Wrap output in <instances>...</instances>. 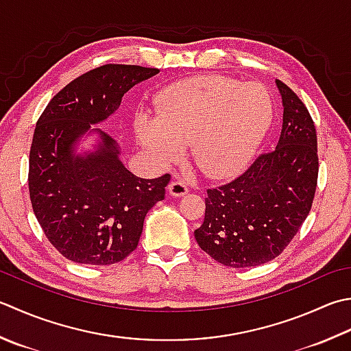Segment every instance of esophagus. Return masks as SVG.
I'll return each instance as SVG.
<instances>
[{"label":"esophagus","mask_w":351,"mask_h":351,"mask_svg":"<svg viewBox=\"0 0 351 351\" xmlns=\"http://www.w3.org/2000/svg\"><path fill=\"white\" fill-rule=\"evenodd\" d=\"M169 193H170L171 196H175V197H181V196H184V195H187V193H189L187 184H185L184 181H180V180L171 181V182L169 184Z\"/></svg>","instance_id":"obj_1"}]
</instances>
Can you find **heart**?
<instances>
[{
    "label": "heart",
    "mask_w": 351,
    "mask_h": 351,
    "mask_svg": "<svg viewBox=\"0 0 351 351\" xmlns=\"http://www.w3.org/2000/svg\"><path fill=\"white\" fill-rule=\"evenodd\" d=\"M272 121V100L262 85L197 75L164 88L156 115L135 120L141 146L169 162L190 143V158L204 176L225 178L242 169Z\"/></svg>",
    "instance_id": "b5f03b06"
}]
</instances>
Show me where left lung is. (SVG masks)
I'll return each mask as SVG.
<instances>
[{
    "label": "left lung",
    "instance_id": "8db88e82",
    "mask_svg": "<svg viewBox=\"0 0 351 351\" xmlns=\"http://www.w3.org/2000/svg\"><path fill=\"white\" fill-rule=\"evenodd\" d=\"M283 128L272 152L258 155L234 181L208 189L201 250L230 267L280 256L312 208L318 181L317 129L304 103L281 80Z\"/></svg>",
    "mask_w": 351,
    "mask_h": 351
}]
</instances>
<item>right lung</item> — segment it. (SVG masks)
<instances>
[{
	"label": "right lung",
	"mask_w": 351,
	"mask_h": 351,
	"mask_svg": "<svg viewBox=\"0 0 351 351\" xmlns=\"http://www.w3.org/2000/svg\"><path fill=\"white\" fill-rule=\"evenodd\" d=\"M158 68L108 64L79 75L54 95L34 128L29 160L33 213L50 243L82 265L125 260L143 231L144 217L166 195L170 175L143 180L120 161L117 143L91 125L119 109L134 85ZM86 132L99 136L94 153L77 156Z\"/></svg>",
	"instance_id": "1"
}]
</instances>
